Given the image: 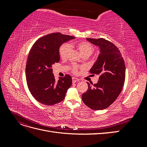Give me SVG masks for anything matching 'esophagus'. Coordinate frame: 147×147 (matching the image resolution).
I'll return each instance as SVG.
<instances>
[{"label": "esophagus", "instance_id": "1", "mask_svg": "<svg viewBox=\"0 0 147 147\" xmlns=\"http://www.w3.org/2000/svg\"><path fill=\"white\" fill-rule=\"evenodd\" d=\"M80 80L79 79H78V78H75V77H73L72 78V82L73 83H76L77 82H78Z\"/></svg>", "mask_w": 147, "mask_h": 147}]
</instances>
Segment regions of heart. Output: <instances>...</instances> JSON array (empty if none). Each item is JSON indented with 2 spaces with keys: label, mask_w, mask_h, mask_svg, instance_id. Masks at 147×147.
Returning <instances> with one entry per match:
<instances>
[{
  "label": "heart",
  "mask_w": 147,
  "mask_h": 147,
  "mask_svg": "<svg viewBox=\"0 0 147 147\" xmlns=\"http://www.w3.org/2000/svg\"><path fill=\"white\" fill-rule=\"evenodd\" d=\"M75 47L80 52L82 56H90L94 51L93 47L90 43L86 42H79L77 43H65L62 45L59 48V55L62 59H65L68 57L70 51V48ZM71 69L74 74H77L78 67L75 65H71Z\"/></svg>",
  "instance_id": "obj_1"
}]
</instances>
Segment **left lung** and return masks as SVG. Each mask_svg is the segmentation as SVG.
Masks as SVG:
<instances>
[{
  "label": "left lung",
  "instance_id": "left-lung-1",
  "mask_svg": "<svg viewBox=\"0 0 147 147\" xmlns=\"http://www.w3.org/2000/svg\"><path fill=\"white\" fill-rule=\"evenodd\" d=\"M99 46L100 53L90 72L99 75L98 82L91 85L82 94V100L92 110L105 109L112 104L121 92L125 81L126 67L123 57L115 45L107 40L86 38Z\"/></svg>",
  "mask_w": 147,
  "mask_h": 147
}]
</instances>
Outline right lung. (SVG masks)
<instances>
[{"label": "right lung", "mask_w": 147, "mask_h": 147, "mask_svg": "<svg viewBox=\"0 0 147 147\" xmlns=\"http://www.w3.org/2000/svg\"><path fill=\"white\" fill-rule=\"evenodd\" d=\"M74 38L59 32L52 33L38 39L30 49L26 66V81L31 94L44 105H53L63 101L72 85L69 75L56 81L51 67L60 60L61 45Z\"/></svg>", "instance_id": "add662e5"}]
</instances>
